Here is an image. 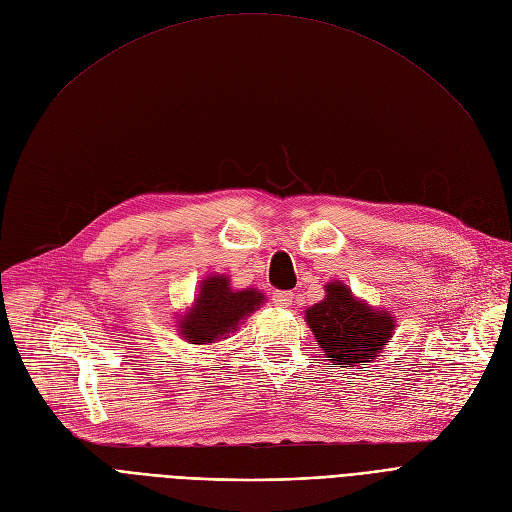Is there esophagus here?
Wrapping results in <instances>:
<instances>
[{
	"label": "esophagus",
	"mask_w": 512,
	"mask_h": 512,
	"mask_svg": "<svg viewBox=\"0 0 512 512\" xmlns=\"http://www.w3.org/2000/svg\"><path fill=\"white\" fill-rule=\"evenodd\" d=\"M273 302L277 306H290L294 302V294L292 292H275L273 294Z\"/></svg>",
	"instance_id": "34e87169"
}]
</instances>
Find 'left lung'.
Listing matches in <instances>:
<instances>
[{
  "mask_svg": "<svg viewBox=\"0 0 512 512\" xmlns=\"http://www.w3.org/2000/svg\"><path fill=\"white\" fill-rule=\"evenodd\" d=\"M304 319L330 365L349 370L374 363L397 327L391 311L370 306L342 281H327L325 298L309 306Z\"/></svg>",
  "mask_w": 512,
  "mask_h": 512,
  "instance_id": "1",
  "label": "left lung"
}]
</instances>
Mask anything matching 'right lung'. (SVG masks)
Masks as SVG:
<instances>
[{
  "mask_svg": "<svg viewBox=\"0 0 512 512\" xmlns=\"http://www.w3.org/2000/svg\"><path fill=\"white\" fill-rule=\"evenodd\" d=\"M267 302L256 288L235 290L229 275H208L199 281L187 313L176 315L180 338L189 344H214L235 334L239 325Z\"/></svg>",
  "mask_w": 512,
  "mask_h": 512,
  "instance_id": "1",
  "label": "right lung"
}]
</instances>
